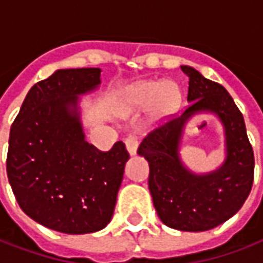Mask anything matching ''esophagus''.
Wrapping results in <instances>:
<instances>
[{"mask_svg":"<svg viewBox=\"0 0 263 263\" xmlns=\"http://www.w3.org/2000/svg\"><path fill=\"white\" fill-rule=\"evenodd\" d=\"M126 148H127V152H129L132 156L137 154V148H138V141L137 138L130 136V137L126 138Z\"/></svg>","mask_w":263,"mask_h":263,"instance_id":"obj_1","label":"esophagus"}]
</instances>
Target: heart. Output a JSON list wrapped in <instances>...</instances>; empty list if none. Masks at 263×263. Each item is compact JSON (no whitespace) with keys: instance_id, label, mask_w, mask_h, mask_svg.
Here are the masks:
<instances>
[{"instance_id":"heart-1","label":"heart","mask_w":263,"mask_h":263,"mask_svg":"<svg viewBox=\"0 0 263 263\" xmlns=\"http://www.w3.org/2000/svg\"><path fill=\"white\" fill-rule=\"evenodd\" d=\"M180 103V87L174 82L146 81L126 91L122 112L127 117L152 105V121L160 122L174 114Z\"/></svg>"}]
</instances>
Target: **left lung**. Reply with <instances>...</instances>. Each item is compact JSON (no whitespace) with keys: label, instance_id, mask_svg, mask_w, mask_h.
Masks as SVG:
<instances>
[{"label":"left lung","instance_id":"1","mask_svg":"<svg viewBox=\"0 0 263 263\" xmlns=\"http://www.w3.org/2000/svg\"><path fill=\"white\" fill-rule=\"evenodd\" d=\"M189 78L191 104L144 137L137 154L149 164L148 186L164 225L184 232L218 227L241 209L254 181V151L244 118L227 89L182 66ZM199 112L215 113L226 130V162L214 172L196 175L180 160L179 144L186 122Z\"/></svg>","mask_w":263,"mask_h":263}]
</instances>
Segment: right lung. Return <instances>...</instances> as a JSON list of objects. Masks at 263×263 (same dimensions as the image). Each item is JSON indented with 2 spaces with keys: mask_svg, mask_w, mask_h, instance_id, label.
Masks as SVG:
<instances>
[{
  "mask_svg": "<svg viewBox=\"0 0 263 263\" xmlns=\"http://www.w3.org/2000/svg\"><path fill=\"white\" fill-rule=\"evenodd\" d=\"M100 68L58 70L35 83L12 123L8 180L20 209L67 235L101 231L112 218L129 152H101L85 140L79 96L100 85Z\"/></svg>",
  "mask_w": 263,
  "mask_h": 263,
  "instance_id": "right-lung-1",
  "label": "right lung"
}]
</instances>
